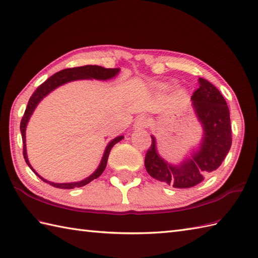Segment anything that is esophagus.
<instances>
[{
	"label": "esophagus",
	"instance_id": "esophagus-1",
	"mask_svg": "<svg viewBox=\"0 0 258 258\" xmlns=\"http://www.w3.org/2000/svg\"><path fill=\"white\" fill-rule=\"evenodd\" d=\"M134 126H135V128H138V130L146 127V126H147V119H146V117L143 116V115H140V116H138V118L135 119Z\"/></svg>",
	"mask_w": 258,
	"mask_h": 258
}]
</instances>
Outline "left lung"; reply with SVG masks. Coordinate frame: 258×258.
<instances>
[{"label":"left lung","instance_id":"obj_1","mask_svg":"<svg viewBox=\"0 0 258 258\" xmlns=\"http://www.w3.org/2000/svg\"><path fill=\"white\" fill-rule=\"evenodd\" d=\"M200 87L191 95V105L203 125L204 135L199 150L178 165H171L158 155L156 141L145 155V168L153 178L175 188L200 184L208 173L221 166L232 145L229 109L225 98L211 82L199 79Z\"/></svg>","mask_w":258,"mask_h":258}]
</instances>
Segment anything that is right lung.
Segmentation results:
<instances>
[{"mask_svg": "<svg viewBox=\"0 0 258 258\" xmlns=\"http://www.w3.org/2000/svg\"><path fill=\"white\" fill-rule=\"evenodd\" d=\"M118 72H119V69H105V68H102V67H97V65H85V67H79V68L62 70V71H59V72L52 75L50 79H47L44 82V83L38 86L36 91L33 93L32 96L30 97L29 103H27V106H26V109L24 112L23 117H22L20 130H21V134H22V140H23V156H24V160H25L27 165L30 166L32 171L34 172L37 175V176L43 180V182L50 184V185L54 186V187L63 188V189L82 187V186L89 184L90 182H92L93 179L97 178L104 172V169H105L106 164H107V158H108V155H109V152H111L112 147L115 144L118 143L119 141H122L123 136H117V138H115L114 140L109 142L108 145L106 146L105 152H104V155L102 157V161L100 163V165H98V167L96 168V171L93 173L92 175H90L89 177H86L83 180H80V182H74V183H53V182H48V180L41 177L40 175H38L34 171V168L31 166L29 160H27V155H26L25 130H26L27 122H29L31 115L33 114V112H34V109L37 106V104L40 103L43 100V97H45L48 94V93H51L53 90H55L56 87L61 86L65 83H68V82L76 81V80H85V79H90V80L95 79V80L105 81V80H109V79L114 78L115 75H117Z\"/></svg>", "mask_w": 258, "mask_h": 258, "instance_id": "add662e5", "label": "right lung"}]
</instances>
